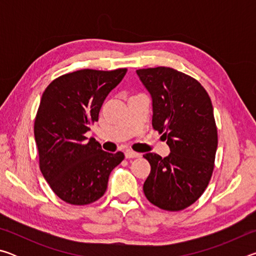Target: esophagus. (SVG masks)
<instances>
[{
    "label": "esophagus",
    "mask_w": 256,
    "mask_h": 256,
    "mask_svg": "<svg viewBox=\"0 0 256 256\" xmlns=\"http://www.w3.org/2000/svg\"><path fill=\"white\" fill-rule=\"evenodd\" d=\"M141 157V154H138V152H134V151H131V150H128L126 152H125V158H138Z\"/></svg>",
    "instance_id": "obj_1"
}]
</instances>
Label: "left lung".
<instances>
[{
  "label": "left lung",
  "mask_w": 256,
  "mask_h": 256,
  "mask_svg": "<svg viewBox=\"0 0 256 256\" xmlns=\"http://www.w3.org/2000/svg\"><path fill=\"white\" fill-rule=\"evenodd\" d=\"M136 74L152 99V126L170 149L164 158L144 156L151 166L144 196L162 210H183L202 196L214 172L218 133L211 99L198 80L172 68Z\"/></svg>",
  "instance_id": "left-lung-1"
}]
</instances>
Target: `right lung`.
I'll return each instance as SVG.
<instances>
[{"mask_svg": "<svg viewBox=\"0 0 256 256\" xmlns=\"http://www.w3.org/2000/svg\"><path fill=\"white\" fill-rule=\"evenodd\" d=\"M126 71L68 73L42 94L34 126L40 167L53 192L66 203L84 206L100 198L110 172L124 159L123 152H106L94 138L86 141L84 134Z\"/></svg>", "mask_w": 256, "mask_h": 256, "instance_id": "right-lung-1", "label": "right lung"}]
</instances>
